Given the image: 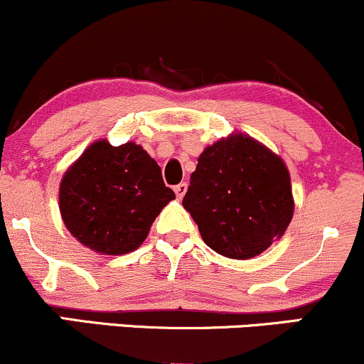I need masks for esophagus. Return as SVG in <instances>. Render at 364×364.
Here are the masks:
<instances>
[{"label": "esophagus", "mask_w": 364, "mask_h": 364, "mask_svg": "<svg viewBox=\"0 0 364 364\" xmlns=\"http://www.w3.org/2000/svg\"><path fill=\"white\" fill-rule=\"evenodd\" d=\"M186 190H188V185H186V183H179V185L174 186V193H176V196H178L179 200H181L183 196H185Z\"/></svg>", "instance_id": "34e87169"}]
</instances>
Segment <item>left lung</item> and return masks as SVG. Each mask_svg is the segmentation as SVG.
Masks as SVG:
<instances>
[{
    "label": "left lung",
    "mask_w": 364,
    "mask_h": 364,
    "mask_svg": "<svg viewBox=\"0 0 364 364\" xmlns=\"http://www.w3.org/2000/svg\"><path fill=\"white\" fill-rule=\"evenodd\" d=\"M183 207L208 248L248 260L277 241L291 223L289 171L260 141L232 133L200 154Z\"/></svg>",
    "instance_id": "1"
}]
</instances>
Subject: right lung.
Masks as SVG:
<instances>
[{
	"mask_svg": "<svg viewBox=\"0 0 364 364\" xmlns=\"http://www.w3.org/2000/svg\"><path fill=\"white\" fill-rule=\"evenodd\" d=\"M174 198L157 162L135 141L119 147L107 140L94 141L60 185L66 229L83 246L102 255L139 248L156 217Z\"/></svg>",
	"mask_w": 364,
	"mask_h": 364,
	"instance_id": "right-lung-1",
	"label": "right lung"
}]
</instances>
